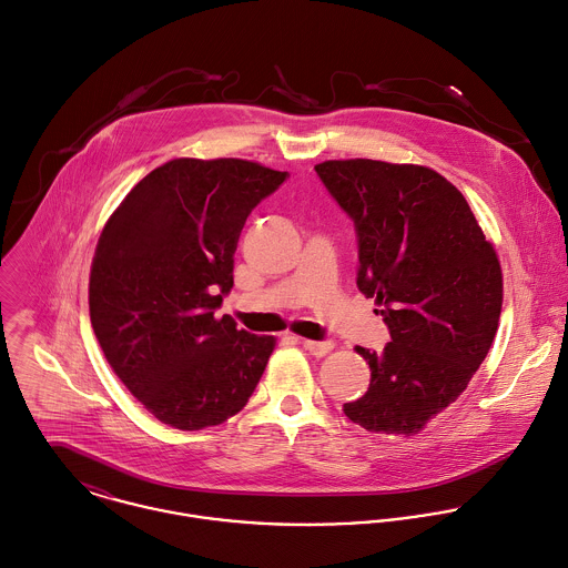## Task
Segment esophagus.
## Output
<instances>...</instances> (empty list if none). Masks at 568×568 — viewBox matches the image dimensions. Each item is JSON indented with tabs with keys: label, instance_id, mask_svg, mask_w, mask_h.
I'll return each instance as SVG.
<instances>
[{
	"label": "esophagus",
	"instance_id": "obj_1",
	"mask_svg": "<svg viewBox=\"0 0 568 568\" xmlns=\"http://www.w3.org/2000/svg\"><path fill=\"white\" fill-rule=\"evenodd\" d=\"M304 348H306L311 355H315V357H324V355H328V353L335 348V344H333V342H315V339H304Z\"/></svg>",
	"mask_w": 568,
	"mask_h": 568
}]
</instances>
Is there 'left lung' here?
Listing matches in <instances>:
<instances>
[{"mask_svg": "<svg viewBox=\"0 0 568 568\" xmlns=\"http://www.w3.org/2000/svg\"><path fill=\"white\" fill-rule=\"evenodd\" d=\"M317 176L351 215L357 286L375 297L392 342L357 346L371 387L344 403L368 432L418 434L485 362L503 308V271L465 195L429 168L326 161Z\"/></svg>", "mask_w": 568, "mask_h": 568, "instance_id": "1", "label": "left lung"}]
</instances>
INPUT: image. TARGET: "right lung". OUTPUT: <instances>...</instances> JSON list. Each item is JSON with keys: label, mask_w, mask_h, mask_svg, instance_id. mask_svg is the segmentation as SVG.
I'll return each instance as SVG.
<instances>
[{"label": "right lung", "mask_w": 568, "mask_h": 568, "mask_svg": "<svg viewBox=\"0 0 568 568\" xmlns=\"http://www.w3.org/2000/svg\"><path fill=\"white\" fill-rule=\"evenodd\" d=\"M240 159H174L125 195L99 237L90 322L125 387L176 429L220 425L253 394L275 337L215 317L248 213L286 181Z\"/></svg>", "instance_id": "add662e5"}]
</instances>
